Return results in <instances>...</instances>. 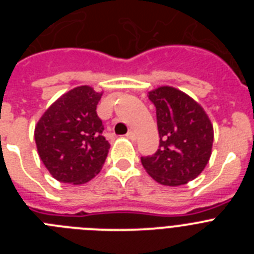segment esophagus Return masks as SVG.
Listing matches in <instances>:
<instances>
[{"instance_id":"esophagus-1","label":"esophagus","mask_w":254,"mask_h":254,"mask_svg":"<svg viewBox=\"0 0 254 254\" xmlns=\"http://www.w3.org/2000/svg\"><path fill=\"white\" fill-rule=\"evenodd\" d=\"M126 136H127L129 140H136V133H134V131H128Z\"/></svg>"}]
</instances>
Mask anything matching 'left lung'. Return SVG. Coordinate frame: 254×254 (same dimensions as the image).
<instances>
[{
    "instance_id": "1",
    "label": "left lung",
    "mask_w": 254,
    "mask_h": 254,
    "mask_svg": "<svg viewBox=\"0 0 254 254\" xmlns=\"http://www.w3.org/2000/svg\"><path fill=\"white\" fill-rule=\"evenodd\" d=\"M156 108L159 149L141 163L151 178L164 186L193 181L207 165L214 142V128L203 108L172 86L149 93Z\"/></svg>"
}]
</instances>
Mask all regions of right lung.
<instances>
[{
	"label": "right lung",
	"instance_id": "right-lung-1",
	"mask_svg": "<svg viewBox=\"0 0 254 254\" xmlns=\"http://www.w3.org/2000/svg\"><path fill=\"white\" fill-rule=\"evenodd\" d=\"M102 95L87 85L75 87L58 98L35 126L40 160L62 183H86L104 165L111 145L96 114Z\"/></svg>",
	"mask_w": 254,
	"mask_h": 254
}]
</instances>
